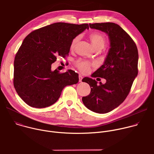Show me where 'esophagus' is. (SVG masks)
<instances>
[{"label":"esophagus","instance_id":"1","mask_svg":"<svg viewBox=\"0 0 154 154\" xmlns=\"http://www.w3.org/2000/svg\"><path fill=\"white\" fill-rule=\"evenodd\" d=\"M79 82H82V79H83V77H82V75H80V74H79Z\"/></svg>","mask_w":154,"mask_h":154}]
</instances>
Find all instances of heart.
Wrapping results in <instances>:
<instances>
[{"label": "heart", "instance_id": "obj_1", "mask_svg": "<svg viewBox=\"0 0 154 154\" xmlns=\"http://www.w3.org/2000/svg\"><path fill=\"white\" fill-rule=\"evenodd\" d=\"M90 38L93 46L96 49H102L104 47L106 42V39L103 34L98 32H94L90 35ZM80 39V36H77L72 39L70 46L71 49L73 50L75 49ZM76 66L81 72L83 73H88L90 71L91 68L93 66V64L87 61L79 60L77 62Z\"/></svg>", "mask_w": 154, "mask_h": 154}]
</instances>
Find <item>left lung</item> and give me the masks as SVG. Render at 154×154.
Here are the masks:
<instances>
[{
	"label": "left lung",
	"mask_w": 154,
	"mask_h": 154,
	"mask_svg": "<svg viewBox=\"0 0 154 154\" xmlns=\"http://www.w3.org/2000/svg\"><path fill=\"white\" fill-rule=\"evenodd\" d=\"M91 29L108 35L110 48L103 64L91 75L106 80L102 84L85 77L91 87L89 95L82 97L85 106L97 113H106L121 105L128 96L138 75V52L136 44L119 25L113 23L90 24Z\"/></svg>",
	"instance_id": "left-lung-1"
}]
</instances>
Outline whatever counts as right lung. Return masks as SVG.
<instances>
[{"label": "right lung", "instance_id": "1", "mask_svg": "<svg viewBox=\"0 0 154 154\" xmlns=\"http://www.w3.org/2000/svg\"><path fill=\"white\" fill-rule=\"evenodd\" d=\"M89 29L80 25L57 23L34 30L24 39L14 61V88L27 105L45 108L55 103L65 86L76 84L79 74L72 70L52 71L57 57L68 55L72 39Z\"/></svg>", "mask_w": 154, "mask_h": 154}]
</instances>
